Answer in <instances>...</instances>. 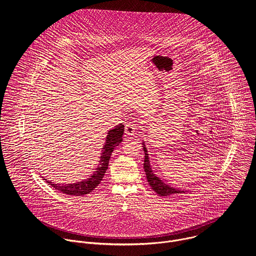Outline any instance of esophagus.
<instances>
[{"instance_id": "esophagus-1", "label": "esophagus", "mask_w": 256, "mask_h": 256, "mask_svg": "<svg viewBox=\"0 0 256 256\" xmlns=\"http://www.w3.org/2000/svg\"><path fill=\"white\" fill-rule=\"evenodd\" d=\"M136 131V124L132 123V122H127L125 124V134L128 136H132L134 135Z\"/></svg>"}]
</instances>
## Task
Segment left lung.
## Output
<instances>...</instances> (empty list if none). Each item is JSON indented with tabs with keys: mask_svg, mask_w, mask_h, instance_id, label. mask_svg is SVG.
I'll return each instance as SVG.
<instances>
[{
	"mask_svg": "<svg viewBox=\"0 0 256 256\" xmlns=\"http://www.w3.org/2000/svg\"><path fill=\"white\" fill-rule=\"evenodd\" d=\"M143 144V150L145 152V160H144V170L146 172V180L148 184L150 185L152 189L158 194L160 196H170V195H176V194H182L187 191H184L178 188H174L166 183L164 182L162 180H160V178H158L154 172L150 168V158H148V154L146 150V148L145 144Z\"/></svg>",
	"mask_w": 256,
	"mask_h": 256,
	"instance_id": "8db88e82",
	"label": "left lung"
}]
</instances>
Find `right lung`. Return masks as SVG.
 I'll use <instances>...</instances> for the list:
<instances>
[{"instance_id": "right-lung-1", "label": "right lung", "mask_w": 256, "mask_h": 256, "mask_svg": "<svg viewBox=\"0 0 256 256\" xmlns=\"http://www.w3.org/2000/svg\"><path fill=\"white\" fill-rule=\"evenodd\" d=\"M124 133V125L119 124L115 126L114 129L110 130L106 136V140L104 143V146L100 154V160L98 164V166L96 168V172L90 176L88 180H84L78 182L71 183V184H54L47 180H45L43 176L42 178L49 185L54 187L56 190L68 194V195H74V196H80L90 193L100 183L102 180L108 168V162H110V156L113 152V150L118 146L122 142V136Z\"/></svg>"}]
</instances>
